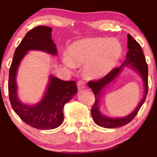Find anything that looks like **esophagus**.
<instances>
[{"mask_svg":"<svg viewBox=\"0 0 157 157\" xmlns=\"http://www.w3.org/2000/svg\"><path fill=\"white\" fill-rule=\"evenodd\" d=\"M77 88H78V90H82L86 88V84L82 80L78 81L77 82Z\"/></svg>","mask_w":157,"mask_h":157,"instance_id":"34e87169","label":"esophagus"}]
</instances>
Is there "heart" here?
<instances>
[{"mask_svg": "<svg viewBox=\"0 0 157 157\" xmlns=\"http://www.w3.org/2000/svg\"><path fill=\"white\" fill-rule=\"evenodd\" d=\"M68 58L63 62L70 68L84 65L83 71L89 79L101 78L116 67L122 55V47L115 38H86L75 41L68 48Z\"/></svg>", "mask_w": 157, "mask_h": 157, "instance_id": "obj_1", "label": "heart"}]
</instances>
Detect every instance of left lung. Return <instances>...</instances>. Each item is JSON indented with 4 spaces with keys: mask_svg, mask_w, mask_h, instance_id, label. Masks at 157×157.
<instances>
[{
    "mask_svg": "<svg viewBox=\"0 0 157 157\" xmlns=\"http://www.w3.org/2000/svg\"><path fill=\"white\" fill-rule=\"evenodd\" d=\"M128 52L126 54L125 60L120 67L113 68L111 72L107 75L99 80L89 81L88 82L89 87L93 91L95 96V102L91 109V116L93 120L97 125L106 128H113L120 127L129 123L131 120L137 114L139 110L143 105L147 94L148 89V82H147V75L148 68L145 56L142 52L140 45L131 37V35L128 34ZM127 66L136 71L141 77L144 86V98L137 106L136 109L128 115L123 118H110L102 115L99 110L101 97L105 88L114 81L115 78L121 73L124 68Z\"/></svg>",
    "mask_w": 157,
    "mask_h": 157,
    "instance_id": "8db88e82",
    "label": "left lung"
}]
</instances>
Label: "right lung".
I'll list each match as a JSON object with an SVG mask.
<instances>
[{"label":"right lung","mask_w":157,"mask_h":157,"mask_svg":"<svg viewBox=\"0 0 157 157\" xmlns=\"http://www.w3.org/2000/svg\"><path fill=\"white\" fill-rule=\"evenodd\" d=\"M52 31L50 27L39 26L27 32L16 48L9 73V96L12 108L25 123L41 130L56 128L63 123L64 105L77 92L75 81H64L51 75L40 101L29 105L19 100L16 77L20 63L28 52L37 50L57 55Z\"/></svg>","instance_id":"1"}]
</instances>
